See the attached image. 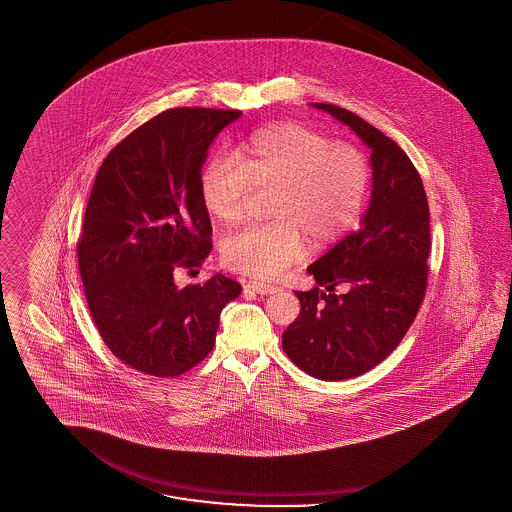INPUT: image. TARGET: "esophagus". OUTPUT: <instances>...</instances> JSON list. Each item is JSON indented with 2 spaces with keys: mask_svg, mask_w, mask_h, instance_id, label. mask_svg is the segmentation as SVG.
Masks as SVG:
<instances>
[{
  "mask_svg": "<svg viewBox=\"0 0 512 512\" xmlns=\"http://www.w3.org/2000/svg\"><path fill=\"white\" fill-rule=\"evenodd\" d=\"M246 287L251 289V291H255V293H259V295H272V293L280 291V287L265 284V282H259V280H249Z\"/></svg>",
  "mask_w": 512,
  "mask_h": 512,
  "instance_id": "esophagus-1",
  "label": "esophagus"
}]
</instances>
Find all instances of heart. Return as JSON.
<instances>
[{"mask_svg": "<svg viewBox=\"0 0 512 512\" xmlns=\"http://www.w3.org/2000/svg\"><path fill=\"white\" fill-rule=\"evenodd\" d=\"M253 186L274 188L272 221L228 236L221 253L232 270L272 278L305 255L307 238L324 246L356 225L368 196V160L324 133L278 123L251 133L234 154L213 156L200 173L204 205L225 225L246 217Z\"/></svg>", "mask_w": 512, "mask_h": 512, "instance_id": "1", "label": "heart"}]
</instances>
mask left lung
Masks as SVG:
<instances>
[{"instance_id": "1", "label": "left lung", "mask_w": 512, "mask_h": 512, "mask_svg": "<svg viewBox=\"0 0 512 512\" xmlns=\"http://www.w3.org/2000/svg\"><path fill=\"white\" fill-rule=\"evenodd\" d=\"M348 125L371 150V200L360 230L308 266L320 287L295 291L301 312L282 335L289 360L322 381L366 373L400 345L425 299L429 202L408 154L341 106L312 103ZM343 285L345 294H335Z\"/></svg>"}]
</instances>
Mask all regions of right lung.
Wrapping results in <instances>:
<instances>
[{"label":"right lung","instance_id":"add662e5","mask_svg":"<svg viewBox=\"0 0 512 512\" xmlns=\"http://www.w3.org/2000/svg\"><path fill=\"white\" fill-rule=\"evenodd\" d=\"M240 114L165 110L110 150L93 184L78 242L83 293L104 345L146 375L198 366L215 347L221 310L242 293L223 274L175 284L211 251L200 173L215 137Z\"/></svg>","mask_w":512,"mask_h":512}]
</instances>
